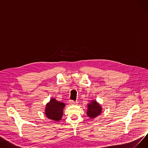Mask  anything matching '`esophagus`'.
<instances>
[{"label":"esophagus","mask_w":148,"mask_h":148,"mask_svg":"<svg viewBox=\"0 0 148 148\" xmlns=\"http://www.w3.org/2000/svg\"><path fill=\"white\" fill-rule=\"evenodd\" d=\"M69 103L71 104V105H75L77 104V101H74L73 100H70L69 101Z\"/></svg>","instance_id":"obj_1"}]
</instances>
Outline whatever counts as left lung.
I'll return each mask as SVG.
<instances>
[{"mask_svg": "<svg viewBox=\"0 0 148 148\" xmlns=\"http://www.w3.org/2000/svg\"><path fill=\"white\" fill-rule=\"evenodd\" d=\"M102 107L96 100H91V102L88 104L87 115L90 119L95 118L102 112Z\"/></svg>", "mask_w": 148, "mask_h": 148, "instance_id": "left-lung-1", "label": "left lung"}]
</instances>
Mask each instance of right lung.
<instances>
[{"label":"right lung","instance_id":"1","mask_svg":"<svg viewBox=\"0 0 148 148\" xmlns=\"http://www.w3.org/2000/svg\"><path fill=\"white\" fill-rule=\"evenodd\" d=\"M65 106V103L58 101L53 98L50 99V102L46 104L45 114L49 119L58 122L62 118Z\"/></svg>","mask_w":148,"mask_h":148}]
</instances>
